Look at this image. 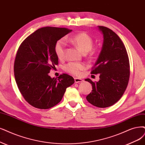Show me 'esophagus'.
Listing matches in <instances>:
<instances>
[{
    "label": "esophagus",
    "mask_w": 145,
    "mask_h": 145,
    "mask_svg": "<svg viewBox=\"0 0 145 145\" xmlns=\"http://www.w3.org/2000/svg\"><path fill=\"white\" fill-rule=\"evenodd\" d=\"M74 82L75 83H79V82H82L83 81V80L82 79H80V78H74Z\"/></svg>",
    "instance_id": "34e87169"
}]
</instances>
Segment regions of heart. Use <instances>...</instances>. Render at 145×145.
<instances>
[{
    "label": "heart",
    "mask_w": 145,
    "mask_h": 145,
    "mask_svg": "<svg viewBox=\"0 0 145 145\" xmlns=\"http://www.w3.org/2000/svg\"><path fill=\"white\" fill-rule=\"evenodd\" d=\"M67 40L76 46L82 52L86 53L89 51L93 47V40L88 33L85 32H81L68 37ZM66 44L64 39L57 40L55 44V53L58 59L61 60L65 54ZM86 69V65L83 63L71 62L67 64L64 67L65 71L76 76L81 75L82 72Z\"/></svg>",
    "instance_id": "obj_1"
}]
</instances>
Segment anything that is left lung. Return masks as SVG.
<instances>
[{
	"label": "left lung",
	"mask_w": 145,
	"mask_h": 145,
	"mask_svg": "<svg viewBox=\"0 0 145 145\" xmlns=\"http://www.w3.org/2000/svg\"><path fill=\"white\" fill-rule=\"evenodd\" d=\"M103 35V43L99 56L92 68L91 74H100V80L92 84L91 93L87 100L98 108L114 105L124 94L130 78V63L126 48L114 31L104 26H98Z\"/></svg>",
	"instance_id": "8db88e82"
}]
</instances>
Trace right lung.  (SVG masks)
<instances>
[{"instance_id": "obj_1", "label": "right lung", "mask_w": 145, "mask_h": 145, "mask_svg": "<svg viewBox=\"0 0 145 145\" xmlns=\"http://www.w3.org/2000/svg\"><path fill=\"white\" fill-rule=\"evenodd\" d=\"M72 30L45 27L37 29L21 43L16 55L14 71L16 83L27 102L36 108L47 109L61 100L74 80L67 74L58 78L49 76L58 65L54 46Z\"/></svg>"}]
</instances>
